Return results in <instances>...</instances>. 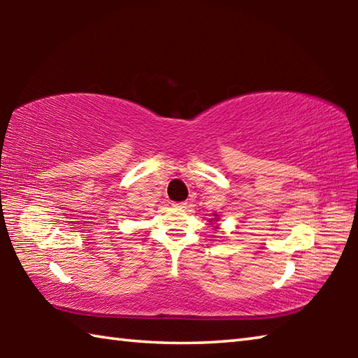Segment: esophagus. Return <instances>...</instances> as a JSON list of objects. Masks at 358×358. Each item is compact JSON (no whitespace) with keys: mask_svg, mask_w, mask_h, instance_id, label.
I'll return each instance as SVG.
<instances>
[{"mask_svg":"<svg viewBox=\"0 0 358 358\" xmlns=\"http://www.w3.org/2000/svg\"><path fill=\"white\" fill-rule=\"evenodd\" d=\"M186 205H187V202H175V203H173V207H178V208H186Z\"/></svg>","mask_w":358,"mask_h":358,"instance_id":"1","label":"esophagus"}]
</instances>
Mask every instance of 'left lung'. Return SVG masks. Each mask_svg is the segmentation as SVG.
I'll return each mask as SVG.
<instances>
[{"mask_svg":"<svg viewBox=\"0 0 358 358\" xmlns=\"http://www.w3.org/2000/svg\"><path fill=\"white\" fill-rule=\"evenodd\" d=\"M215 220H216V217H215Z\"/></svg>","mask_w":358,"mask_h":358,"instance_id":"8db88e82","label":"left lung"}]
</instances>
